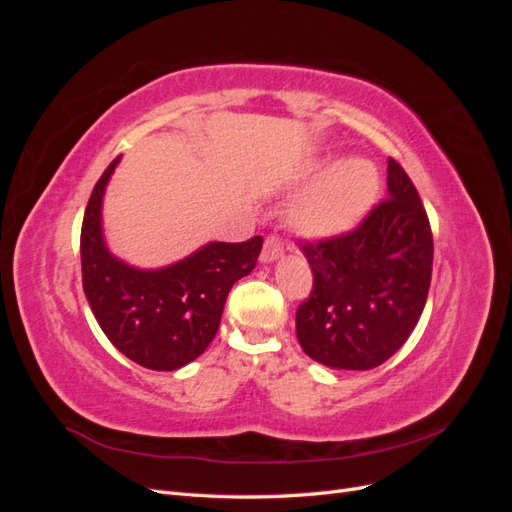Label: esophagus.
<instances>
[{
  "label": "esophagus",
  "instance_id": "esophagus-1",
  "mask_svg": "<svg viewBox=\"0 0 512 512\" xmlns=\"http://www.w3.org/2000/svg\"><path fill=\"white\" fill-rule=\"evenodd\" d=\"M284 256V245L277 237H267L265 239V247L260 252V262L262 265H271V262L280 260Z\"/></svg>",
  "mask_w": 512,
  "mask_h": 512
}]
</instances>
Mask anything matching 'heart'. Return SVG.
Here are the masks:
<instances>
[{
    "label": "heart",
    "instance_id": "b5f03b06",
    "mask_svg": "<svg viewBox=\"0 0 512 512\" xmlns=\"http://www.w3.org/2000/svg\"><path fill=\"white\" fill-rule=\"evenodd\" d=\"M309 190L294 207L292 220L309 237L335 239L359 226L374 207L380 175L374 162L346 158L316 160L307 168Z\"/></svg>",
    "mask_w": 512,
    "mask_h": 512
}]
</instances>
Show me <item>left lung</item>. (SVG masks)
<instances>
[{
    "label": "left lung",
    "instance_id": "8db88e82",
    "mask_svg": "<svg viewBox=\"0 0 512 512\" xmlns=\"http://www.w3.org/2000/svg\"><path fill=\"white\" fill-rule=\"evenodd\" d=\"M389 198L344 237L305 243L314 290L297 309V339L309 359L365 371L406 344L431 284L433 239L414 183L393 158Z\"/></svg>",
    "mask_w": 512,
    "mask_h": 512
}]
</instances>
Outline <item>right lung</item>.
I'll return each instance as SVG.
<instances>
[{
  "label": "right lung",
  "mask_w": 512,
  "mask_h": 512,
  "mask_svg": "<svg viewBox=\"0 0 512 512\" xmlns=\"http://www.w3.org/2000/svg\"><path fill=\"white\" fill-rule=\"evenodd\" d=\"M121 156L98 179L81 228L83 290L100 329L130 361L156 371L192 363L218 333L230 288L250 275L262 237L209 241L173 265L141 269L108 250L102 203Z\"/></svg>",
  "instance_id": "1"
}]
</instances>
